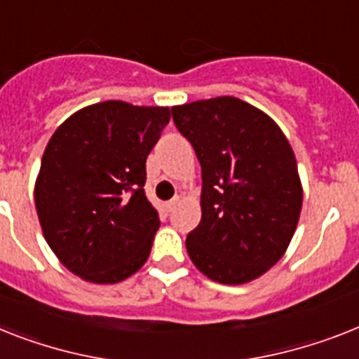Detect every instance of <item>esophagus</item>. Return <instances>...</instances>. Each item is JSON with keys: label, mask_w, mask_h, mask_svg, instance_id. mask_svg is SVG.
<instances>
[{"label": "esophagus", "mask_w": 359, "mask_h": 359, "mask_svg": "<svg viewBox=\"0 0 359 359\" xmlns=\"http://www.w3.org/2000/svg\"><path fill=\"white\" fill-rule=\"evenodd\" d=\"M177 203H180V196H176V198H172V200H170V201H167V203H165V209H167V212L172 211V209L177 205Z\"/></svg>", "instance_id": "34e87169"}]
</instances>
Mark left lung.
I'll return each instance as SVG.
<instances>
[{"label": "left lung", "instance_id": "left-lung-1", "mask_svg": "<svg viewBox=\"0 0 359 359\" xmlns=\"http://www.w3.org/2000/svg\"><path fill=\"white\" fill-rule=\"evenodd\" d=\"M201 165V220L187 253L220 284L259 279L283 259L303 209L292 144L269 115L236 97L172 106Z\"/></svg>", "mask_w": 359, "mask_h": 359}]
</instances>
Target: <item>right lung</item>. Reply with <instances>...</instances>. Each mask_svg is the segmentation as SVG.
<instances>
[{
	"label": "right lung",
	"instance_id": "right-lung-1",
	"mask_svg": "<svg viewBox=\"0 0 359 359\" xmlns=\"http://www.w3.org/2000/svg\"><path fill=\"white\" fill-rule=\"evenodd\" d=\"M168 121V106L104 100L49 139L34 183L38 220L56 259L86 283H121L147 262L159 218L144 165Z\"/></svg>",
	"mask_w": 359,
	"mask_h": 359
}]
</instances>
